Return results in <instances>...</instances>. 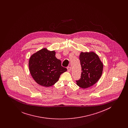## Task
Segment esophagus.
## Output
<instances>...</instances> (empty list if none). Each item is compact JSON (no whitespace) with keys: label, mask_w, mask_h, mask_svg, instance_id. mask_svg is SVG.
Returning a JSON list of instances; mask_svg holds the SVG:
<instances>
[{"label":"esophagus","mask_w":128,"mask_h":128,"mask_svg":"<svg viewBox=\"0 0 128 128\" xmlns=\"http://www.w3.org/2000/svg\"><path fill=\"white\" fill-rule=\"evenodd\" d=\"M67 70H68V72H70V70H71V68L70 67H67Z\"/></svg>","instance_id":"obj_1"}]
</instances>
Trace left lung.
<instances>
[{"mask_svg":"<svg viewBox=\"0 0 128 128\" xmlns=\"http://www.w3.org/2000/svg\"><path fill=\"white\" fill-rule=\"evenodd\" d=\"M82 67L80 79L76 80L77 85L85 89L94 85L100 78L103 70V64L96 53L91 51L80 53Z\"/></svg>","mask_w":128,"mask_h":128,"instance_id":"left-lung-1","label":"left lung"}]
</instances>
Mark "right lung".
<instances>
[{"instance_id": "add662e5", "label": "right lung", "mask_w": 128, "mask_h": 128, "mask_svg": "<svg viewBox=\"0 0 128 128\" xmlns=\"http://www.w3.org/2000/svg\"><path fill=\"white\" fill-rule=\"evenodd\" d=\"M54 50L46 48L38 51L30 56L29 68L32 78L38 84L48 87L58 81L62 73L67 69L61 66V61L56 56Z\"/></svg>"}]
</instances>
